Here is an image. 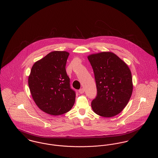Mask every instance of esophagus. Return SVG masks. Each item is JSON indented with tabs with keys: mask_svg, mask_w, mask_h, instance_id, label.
<instances>
[{
	"mask_svg": "<svg viewBox=\"0 0 158 158\" xmlns=\"http://www.w3.org/2000/svg\"><path fill=\"white\" fill-rule=\"evenodd\" d=\"M79 92L81 94H84V89H79Z\"/></svg>",
	"mask_w": 158,
	"mask_h": 158,
	"instance_id": "1",
	"label": "esophagus"
}]
</instances>
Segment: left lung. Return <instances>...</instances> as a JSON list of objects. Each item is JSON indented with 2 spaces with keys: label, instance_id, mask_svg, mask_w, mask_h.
<instances>
[{
  "label": "left lung",
  "instance_id": "1",
  "mask_svg": "<svg viewBox=\"0 0 158 158\" xmlns=\"http://www.w3.org/2000/svg\"><path fill=\"white\" fill-rule=\"evenodd\" d=\"M95 74L97 96L92 108L97 115L112 117L127 104L133 90L132 74L127 64L112 52L87 56Z\"/></svg>",
  "mask_w": 158,
  "mask_h": 158
}]
</instances>
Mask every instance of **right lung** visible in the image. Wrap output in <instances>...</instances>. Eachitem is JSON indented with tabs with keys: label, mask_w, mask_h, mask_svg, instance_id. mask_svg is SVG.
Listing matches in <instances>:
<instances>
[{
	"label": "right lung",
	"mask_w": 158,
	"mask_h": 158,
	"mask_svg": "<svg viewBox=\"0 0 158 158\" xmlns=\"http://www.w3.org/2000/svg\"><path fill=\"white\" fill-rule=\"evenodd\" d=\"M69 53L52 51L33 64L28 77L32 98L43 112L54 116L73 107L76 94L69 85L65 66Z\"/></svg>",
	"instance_id": "obj_1"
}]
</instances>
